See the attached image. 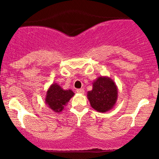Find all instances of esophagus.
<instances>
[{"label":"esophagus","mask_w":159,"mask_h":159,"mask_svg":"<svg viewBox=\"0 0 159 159\" xmlns=\"http://www.w3.org/2000/svg\"><path fill=\"white\" fill-rule=\"evenodd\" d=\"M76 91H77V93H81V94L84 93V89H78Z\"/></svg>","instance_id":"obj_1"}]
</instances>
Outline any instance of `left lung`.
I'll return each instance as SVG.
<instances>
[{
    "instance_id": "1",
    "label": "left lung",
    "mask_w": 159,
    "mask_h": 159,
    "mask_svg": "<svg viewBox=\"0 0 159 159\" xmlns=\"http://www.w3.org/2000/svg\"><path fill=\"white\" fill-rule=\"evenodd\" d=\"M117 87L108 77H98L88 91L87 98L93 108L98 112H106L114 107L117 99Z\"/></svg>"
}]
</instances>
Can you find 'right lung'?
<instances>
[{
	"label": "right lung",
	"instance_id": "1",
	"mask_svg": "<svg viewBox=\"0 0 159 159\" xmlns=\"http://www.w3.org/2000/svg\"><path fill=\"white\" fill-rule=\"evenodd\" d=\"M74 94L71 90H65L57 84H52L47 91L45 103L54 112L60 113Z\"/></svg>",
	"mask_w": 159,
	"mask_h": 159
}]
</instances>
